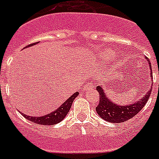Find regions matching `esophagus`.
<instances>
[{
    "instance_id": "1",
    "label": "esophagus",
    "mask_w": 159,
    "mask_h": 159,
    "mask_svg": "<svg viewBox=\"0 0 159 159\" xmlns=\"http://www.w3.org/2000/svg\"><path fill=\"white\" fill-rule=\"evenodd\" d=\"M94 87V82H89V83H87L85 86V90H92L93 88Z\"/></svg>"
}]
</instances>
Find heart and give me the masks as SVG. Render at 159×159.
<instances>
[{
	"instance_id": "1",
	"label": "heart",
	"mask_w": 159,
	"mask_h": 159,
	"mask_svg": "<svg viewBox=\"0 0 159 159\" xmlns=\"http://www.w3.org/2000/svg\"><path fill=\"white\" fill-rule=\"evenodd\" d=\"M111 56H112V54H111V53H106V54H104V57H106L107 59H108V58H110Z\"/></svg>"
}]
</instances>
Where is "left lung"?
Masks as SVG:
<instances>
[{
	"instance_id": "obj_1",
	"label": "left lung",
	"mask_w": 159,
	"mask_h": 159,
	"mask_svg": "<svg viewBox=\"0 0 159 159\" xmlns=\"http://www.w3.org/2000/svg\"><path fill=\"white\" fill-rule=\"evenodd\" d=\"M149 64L150 65V67L151 69V64L150 62ZM150 77V79H153L152 71ZM151 84L153 86V82H151ZM152 86L150 87V90L139 101L133 104L119 106L110 101V98H107V97L105 95L104 90L102 86H98L96 87V90H98L99 94V102L98 106L96 107V111L101 118L110 123H121L129 120L136 116L145 106L151 94Z\"/></svg>"
}]
</instances>
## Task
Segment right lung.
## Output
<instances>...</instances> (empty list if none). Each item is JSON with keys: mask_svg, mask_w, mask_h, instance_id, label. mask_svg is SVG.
<instances>
[{"mask_svg": "<svg viewBox=\"0 0 159 159\" xmlns=\"http://www.w3.org/2000/svg\"><path fill=\"white\" fill-rule=\"evenodd\" d=\"M38 43H30V45L26 46L30 47L32 45H34ZM78 95V92H76L75 94H73V95L70 96L69 98H68L63 104L59 108L57 109V110L53 111L52 113H49V114L46 115V116H43L40 117H32L29 116H26V115H24L23 113H22V115L27 120H29L30 121H32L33 123H35V124H38V125H56V124H58L59 122H61V120H63L65 117L66 116V115L68 114V112L69 111L70 108H71V106L73 104V102L74 98Z\"/></svg>", "mask_w": 159, "mask_h": 159, "instance_id": "right-lung-1", "label": "right lung"}]
</instances>
